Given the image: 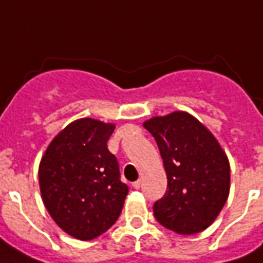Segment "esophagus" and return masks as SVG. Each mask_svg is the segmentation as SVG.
<instances>
[{"instance_id":"1","label":"esophagus","mask_w":263,"mask_h":263,"mask_svg":"<svg viewBox=\"0 0 263 263\" xmlns=\"http://www.w3.org/2000/svg\"><path fill=\"white\" fill-rule=\"evenodd\" d=\"M140 186H141V181L133 182V187H134V189H140Z\"/></svg>"}]
</instances>
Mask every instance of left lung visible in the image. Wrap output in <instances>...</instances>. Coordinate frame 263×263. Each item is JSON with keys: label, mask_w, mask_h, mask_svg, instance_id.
I'll list each match as a JSON object with an SVG mask.
<instances>
[{"label": "left lung", "mask_w": 263, "mask_h": 263, "mask_svg": "<svg viewBox=\"0 0 263 263\" xmlns=\"http://www.w3.org/2000/svg\"><path fill=\"white\" fill-rule=\"evenodd\" d=\"M158 144L168 179L154 216L182 235L200 233L217 218L230 195V161L214 134L185 110L143 123Z\"/></svg>", "instance_id": "left-lung-1"}]
</instances>
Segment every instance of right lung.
<instances>
[{
	"mask_svg": "<svg viewBox=\"0 0 263 263\" xmlns=\"http://www.w3.org/2000/svg\"><path fill=\"white\" fill-rule=\"evenodd\" d=\"M115 127L98 119H77L55 134L40 160L46 210L64 233L81 241L108 231L129 193L106 145Z\"/></svg>",
	"mask_w": 263,
	"mask_h": 263,
	"instance_id": "right-lung-1",
	"label": "right lung"
}]
</instances>
